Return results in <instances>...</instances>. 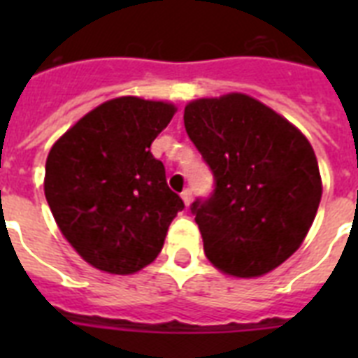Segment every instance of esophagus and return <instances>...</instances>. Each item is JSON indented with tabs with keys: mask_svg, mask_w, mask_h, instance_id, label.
I'll return each instance as SVG.
<instances>
[{
	"mask_svg": "<svg viewBox=\"0 0 358 358\" xmlns=\"http://www.w3.org/2000/svg\"><path fill=\"white\" fill-rule=\"evenodd\" d=\"M182 201H184L185 206H189L191 201H193V191H191L189 187H187V189L182 191Z\"/></svg>",
	"mask_w": 358,
	"mask_h": 358,
	"instance_id": "esophagus-1",
	"label": "esophagus"
}]
</instances>
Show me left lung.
<instances>
[{"label": "left lung", "instance_id": "obj_1", "mask_svg": "<svg viewBox=\"0 0 358 358\" xmlns=\"http://www.w3.org/2000/svg\"><path fill=\"white\" fill-rule=\"evenodd\" d=\"M185 131L215 187L191 204L204 252L227 275L260 277L299 249L322 201L310 143L294 124L247 94L185 106Z\"/></svg>", "mask_w": 358, "mask_h": 358}]
</instances>
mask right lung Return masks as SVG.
Instances as JSON below:
<instances>
[{"instance_id": "1", "label": "right lung", "mask_w": 358, "mask_h": 358, "mask_svg": "<svg viewBox=\"0 0 358 358\" xmlns=\"http://www.w3.org/2000/svg\"><path fill=\"white\" fill-rule=\"evenodd\" d=\"M174 113L173 103L115 98L78 120L48 154L44 193L55 223L100 271L131 275L156 260L184 210L150 152Z\"/></svg>"}]
</instances>
